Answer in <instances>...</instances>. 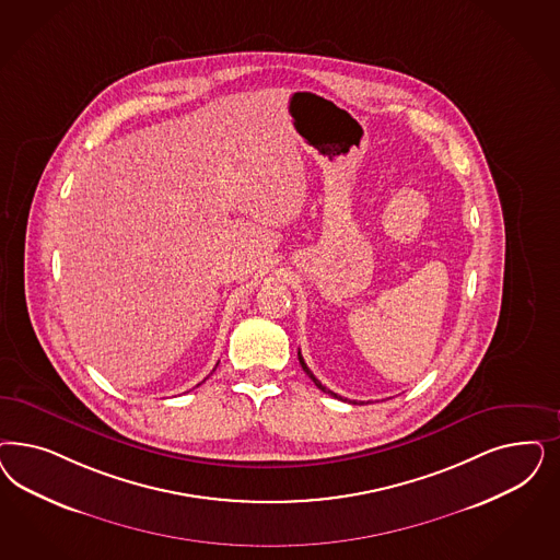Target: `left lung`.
<instances>
[{
	"mask_svg": "<svg viewBox=\"0 0 560 560\" xmlns=\"http://www.w3.org/2000/svg\"><path fill=\"white\" fill-rule=\"evenodd\" d=\"M299 362H301V366H303V371H305V373H307L308 377H311V380H313V383H315V385H317V387H319V389H322V392H325V394H329V396L340 397V399H342V396H338V394H334V392H329V389H325V385H322V381L317 380V377H315V375H313V373H311V371H308L307 362L303 361V357H301V350H299ZM352 404H357V401H352Z\"/></svg>",
	"mask_w": 560,
	"mask_h": 560,
	"instance_id": "obj_1",
	"label": "left lung"
}]
</instances>
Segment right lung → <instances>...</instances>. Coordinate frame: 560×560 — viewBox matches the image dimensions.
<instances>
[{
  "label": "right lung",
  "mask_w": 560,
  "mask_h": 560,
  "mask_svg": "<svg viewBox=\"0 0 560 560\" xmlns=\"http://www.w3.org/2000/svg\"><path fill=\"white\" fill-rule=\"evenodd\" d=\"M214 371H217V369H214Z\"/></svg>",
  "instance_id": "obj_1"
}]
</instances>
